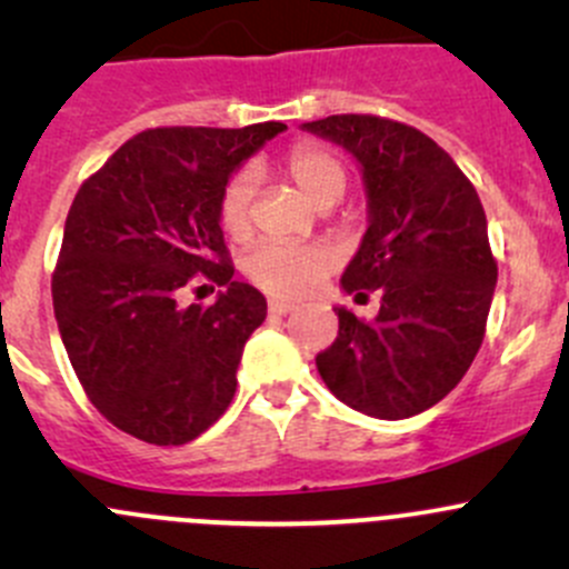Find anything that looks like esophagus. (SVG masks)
<instances>
[{
	"label": "esophagus",
	"instance_id": "34e87169",
	"mask_svg": "<svg viewBox=\"0 0 569 569\" xmlns=\"http://www.w3.org/2000/svg\"><path fill=\"white\" fill-rule=\"evenodd\" d=\"M295 302H283V300H269V313H274V317H286V313L295 311Z\"/></svg>",
	"mask_w": 569,
	"mask_h": 569
}]
</instances>
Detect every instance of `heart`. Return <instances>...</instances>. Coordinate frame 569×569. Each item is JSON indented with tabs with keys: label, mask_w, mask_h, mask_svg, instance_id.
<instances>
[{
	"label": "heart",
	"mask_w": 569,
	"mask_h": 569,
	"mask_svg": "<svg viewBox=\"0 0 569 569\" xmlns=\"http://www.w3.org/2000/svg\"><path fill=\"white\" fill-rule=\"evenodd\" d=\"M286 173L313 206L325 200H341L347 189L343 164L317 146L295 148L286 159ZM252 194H256V176L250 170H239L222 189L220 226L231 237H244L250 231ZM332 263L336 256L319 244L261 242L244 258V272L267 295L302 297L330 272Z\"/></svg>",
	"instance_id": "heart-1"
}]
</instances>
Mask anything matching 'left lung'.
Instances as JSON below:
<instances>
[{
	"instance_id": "left-lung-1",
	"label": "left lung",
	"mask_w": 569,
	"mask_h": 569,
	"mask_svg": "<svg viewBox=\"0 0 569 569\" xmlns=\"http://www.w3.org/2000/svg\"><path fill=\"white\" fill-rule=\"evenodd\" d=\"M300 129L358 162L369 228L341 289L380 295L371 321L336 308L338 338L317 355L321 380L366 416H418L457 388L485 338L498 267L479 194L455 159L412 126L330 114Z\"/></svg>"
}]
</instances>
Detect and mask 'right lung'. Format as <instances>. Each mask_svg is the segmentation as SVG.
Segmentation results:
<instances>
[{
    "label": "right lung",
    "mask_w": 569,
    "mask_h": 569,
    "mask_svg": "<svg viewBox=\"0 0 569 569\" xmlns=\"http://www.w3.org/2000/svg\"><path fill=\"white\" fill-rule=\"evenodd\" d=\"M283 123L151 129L90 176L68 211L51 297L68 360L112 427L153 446L203 435L231 405L267 300L233 280L220 198ZM203 271L227 291L181 307Z\"/></svg>",
    "instance_id": "add662e5"
}]
</instances>
